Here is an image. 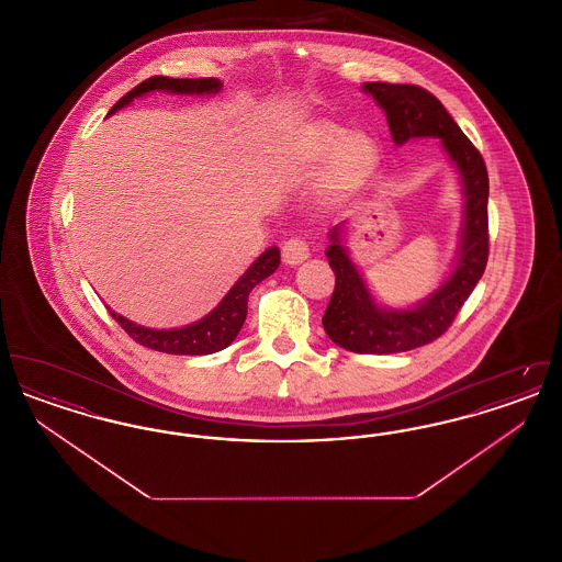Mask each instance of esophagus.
Masks as SVG:
<instances>
[{
    "instance_id": "1",
    "label": "esophagus",
    "mask_w": 562,
    "mask_h": 562,
    "mask_svg": "<svg viewBox=\"0 0 562 562\" xmlns=\"http://www.w3.org/2000/svg\"><path fill=\"white\" fill-rule=\"evenodd\" d=\"M310 257V246L303 238H289L282 246V259L286 266H299Z\"/></svg>"
}]
</instances>
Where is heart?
Wrapping results in <instances>:
<instances>
[{
  "label": "heart",
  "instance_id": "obj_1",
  "mask_svg": "<svg viewBox=\"0 0 562 562\" xmlns=\"http://www.w3.org/2000/svg\"><path fill=\"white\" fill-rule=\"evenodd\" d=\"M316 151L322 158L337 154L335 177L339 183H351L374 160L373 140L367 134H349V131L335 124H326L318 131Z\"/></svg>",
  "mask_w": 562,
  "mask_h": 562
}]
</instances>
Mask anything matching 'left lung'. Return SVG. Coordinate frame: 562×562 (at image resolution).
<instances>
[{"label":"left lung","mask_w":562,"mask_h":562,"mask_svg":"<svg viewBox=\"0 0 562 562\" xmlns=\"http://www.w3.org/2000/svg\"><path fill=\"white\" fill-rule=\"evenodd\" d=\"M364 90L385 111L396 145L417 136L442 138L445 151L461 172L465 193L463 234L454 271L428 301L406 312H390L374 303L362 276L339 244L337 229L330 234L333 244L326 257L335 271V291L322 318L326 335L339 348L353 353H396L422 348L445 335L479 284L488 259V175L481 151L426 88L367 81Z\"/></svg>","instance_id":"obj_1"}]
</instances>
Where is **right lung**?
I'll list each match as a JSON object with an SVG mask.
<instances>
[{
	"label": "right lung",
	"mask_w": 562,
	"mask_h": 562,
	"mask_svg": "<svg viewBox=\"0 0 562 562\" xmlns=\"http://www.w3.org/2000/svg\"><path fill=\"white\" fill-rule=\"evenodd\" d=\"M151 90H168V92H177V94H209V92L221 90V81L214 80V78L175 80V78L154 76V78L134 86L133 90L126 92L109 113L128 105L134 97L147 94ZM278 266H280V250L276 246H271L248 268V271H244L240 280L232 286V291L225 294V299L214 307L206 318L186 326V328L156 330V328H145V326L126 321L124 316L111 312L108 307L109 314L128 333V337L136 344H140L143 348L156 349L164 353H177V356L214 353L218 349L227 348L236 339L241 324L246 321L248 294L261 280L271 276Z\"/></svg>",
	"instance_id": "1"
}]
</instances>
